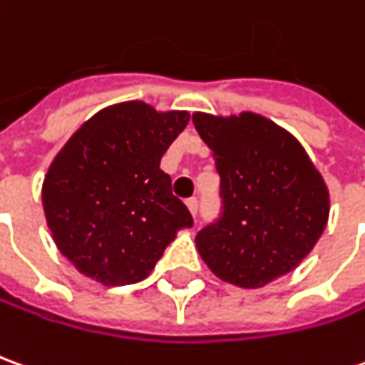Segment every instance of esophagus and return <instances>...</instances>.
<instances>
[{
    "instance_id": "34e87169",
    "label": "esophagus",
    "mask_w": 365,
    "mask_h": 365,
    "mask_svg": "<svg viewBox=\"0 0 365 365\" xmlns=\"http://www.w3.org/2000/svg\"><path fill=\"white\" fill-rule=\"evenodd\" d=\"M185 205H187V209L191 211V215L195 217V215H197V207H200V201H197V197H190V200L185 201Z\"/></svg>"
}]
</instances>
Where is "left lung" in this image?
Listing matches in <instances>:
<instances>
[{
    "instance_id": "8db88e82",
    "label": "left lung",
    "mask_w": 365,
    "mask_h": 365,
    "mask_svg": "<svg viewBox=\"0 0 365 365\" xmlns=\"http://www.w3.org/2000/svg\"><path fill=\"white\" fill-rule=\"evenodd\" d=\"M221 178L219 217L195 245L211 272L243 289H261L290 272L320 239L328 190L304 148L264 116L193 114Z\"/></svg>"
}]
</instances>
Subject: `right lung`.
Masks as SVG:
<instances>
[{"mask_svg": "<svg viewBox=\"0 0 365 365\" xmlns=\"http://www.w3.org/2000/svg\"><path fill=\"white\" fill-rule=\"evenodd\" d=\"M190 122L140 101L96 112L71 136L43 182V209L58 251L106 287L144 280L190 209L160 160Z\"/></svg>", "mask_w": 365, "mask_h": 365, "instance_id": "add662e5", "label": "right lung"}]
</instances>
